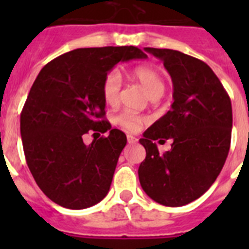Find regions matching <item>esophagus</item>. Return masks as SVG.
<instances>
[{
	"mask_svg": "<svg viewBox=\"0 0 249 249\" xmlns=\"http://www.w3.org/2000/svg\"><path fill=\"white\" fill-rule=\"evenodd\" d=\"M126 140H128V143H136L137 142L136 137L130 136V134H128V136H126Z\"/></svg>",
	"mask_w": 249,
	"mask_h": 249,
	"instance_id": "esophagus-1",
	"label": "esophagus"
}]
</instances>
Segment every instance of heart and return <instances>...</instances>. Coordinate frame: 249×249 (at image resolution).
Here are the masks:
<instances>
[{"mask_svg": "<svg viewBox=\"0 0 249 249\" xmlns=\"http://www.w3.org/2000/svg\"><path fill=\"white\" fill-rule=\"evenodd\" d=\"M133 77L137 83L140 84L147 95L151 99H158L163 95L165 90V83L161 73L154 67L142 66L137 67L133 71ZM121 90V75L116 70L109 71L106 75L103 83H102V97L103 101L108 106H115L119 102ZM116 121L130 132H134L140 128V125L144 121L143 117L138 116L132 112H123L116 117Z\"/></svg>", "mask_w": 249, "mask_h": 249, "instance_id": "heart-1", "label": "heart"}]
</instances>
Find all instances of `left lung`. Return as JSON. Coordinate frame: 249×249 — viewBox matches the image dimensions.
I'll list each match as a JSON object with an SVG mask.
<instances>
[{
  "mask_svg": "<svg viewBox=\"0 0 249 249\" xmlns=\"http://www.w3.org/2000/svg\"><path fill=\"white\" fill-rule=\"evenodd\" d=\"M144 52L159 58L169 72L174 102L140 140L146 159L138 177L152 200L181 207L200 197L226 161L231 141V102L204 62L170 49L144 48ZM166 139L172 141V148L160 154L155 141L161 144Z\"/></svg>",
  "mask_w": 249,
  "mask_h": 249,
  "instance_id": "8db88e82",
  "label": "left lung"
}]
</instances>
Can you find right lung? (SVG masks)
<instances>
[{
    "mask_svg": "<svg viewBox=\"0 0 249 249\" xmlns=\"http://www.w3.org/2000/svg\"><path fill=\"white\" fill-rule=\"evenodd\" d=\"M146 58L136 46L76 49L41 70L20 113V136L29 170L50 200L84 209L107 195L126 136L105 120L102 83L119 62ZM89 130L109 137L86 146Z\"/></svg>",
    "mask_w": 249,
    "mask_h": 249,
    "instance_id": "obj_1",
    "label": "right lung"
}]
</instances>
